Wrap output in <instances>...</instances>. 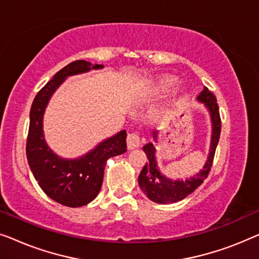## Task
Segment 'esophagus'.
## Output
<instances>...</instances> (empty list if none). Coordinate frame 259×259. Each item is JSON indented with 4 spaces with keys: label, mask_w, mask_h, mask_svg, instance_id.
<instances>
[{
    "label": "esophagus",
    "mask_w": 259,
    "mask_h": 259,
    "mask_svg": "<svg viewBox=\"0 0 259 259\" xmlns=\"http://www.w3.org/2000/svg\"><path fill=\"white\" fill-rule=\"evenodd\" d=\"M140 144H141V138H140V134L138 132H132L127 136V146H128L130 150L139 147Z\"/></svg>",
    "instance_id": "1"
}]
</instances>
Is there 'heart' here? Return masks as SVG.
<instances>
[{
    "mask_svg": "<svg viewBox=\"0 0 259 259\" xmlns=\"http://www.w3.org/2000/svg\"><path fill=\"white\" fill-rule=\"evenodd\" d=\"M178 80H177L176 76L173 75H162L158 79L157 81V88L159 91L166 92L172 90L173 87L176 86Z\"/></svg>",
    "mask_w": 259,
    "mask_h": 259,
    "instance_id": "obj_1",
    "label": "heart"
}]
</instances>
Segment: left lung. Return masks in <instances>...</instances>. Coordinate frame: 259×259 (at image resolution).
Here are the masks:
<instances>
[{"label": "left lung", "mask_w": 259, "mask_h": 259, "mask_svg": "<svg viewBox=\"0 0 259 259\" xmlns=\"http://www.w3.org/2000/svg\"><path fill=\"white\" fill-rule=\"evenodd\" d=\"M198 100L206 106L208 112H210L212 121V138L207 161L205 162L203 169L198 172L196 176L186 180H172L166 178L159 171L157 159H155V147L153 144L148 143L145 145L143 150L147 155L148 162H146V165L141 169L138 182H139V186L143 190V192L152 201L159 204H171L183 200L184 198L192 193L197 187H199L210 173L212 164H213L215 148H217L219 137H221L222 121L221 115H219L217 99L212 92L204 87V90L198 95ZM153 138L157 141V132H153Z\"/></svg>", "instance_id": "left-lung-1"}]
</instances>
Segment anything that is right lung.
<instances>
[{
  "label": "right lung",
  "instance_id": "1",
  "mask_svg": "<svg viewBox=\"0 0 259 259\" xmlns=\"http://www.w3.org/2000/svg\"><path fill=\"white\" fill-rule=\"evenodd\" d=\"M84 60L70 62L48 81L35 97L30 108L26 153L38 185L49 198L69 207L91 203L100 192L105 165L109 158L126 152V131L106 139L94 150L77 159H62L53 153L44 137V113L49 99L67 76L102 68Z\"/></svg>",
  "mask_w": 259,
  "mask_h": 259
}]
</instances>
